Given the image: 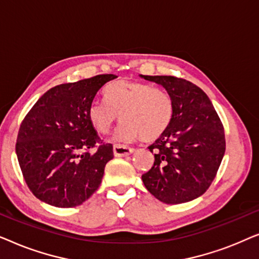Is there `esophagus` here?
<instances>
[{
    "label": "esophagus",
    "mask_w": 259,
    "mask_h": 259,
    "mask_svg": "<svg viewBox=\"0 0 259 259\" xmlns=\"http://www.w3.org/2000/svg\"><path fill=\"white\" fill-rule=\"evenodd\" d=\"M134 148L125 146V145L121 144H115L113 146V153H114L115 157H126V155H130L131 153H133Z\"/></svg>",
    "instance_id": "obj_1"
}]
</instances>
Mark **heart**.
<instances>
[{
    "mask_svg": "<svg viewBox=\"0 0 259 259\" xmlns=\"http://www.w3.org/2000/svg\"><path fill=\"white\" fill-rule=\"evenodd\" d=\"M107 102L93 101L88 108L92 126L107 134L120 119L118 138L123 141L143 139L153 143L171 125L175 106L167 92L139 81L119 80L106 88Z\"/></svg>",
    "mask_w": 259,
    "mask_h": 259,
    "instance_id": "obj_1",
    "label": "heart"
}]
</instances>
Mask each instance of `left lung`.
I'll return each instance as SVG.
<instances>
[{
  "label": "left lung",
  "mask_w": 259,
  "mask_h": 259,
  "mask_svg": "<svg viewBox=\"0 0 259 259\" xmlns=\"http://www.w3.org/2000/svg\"><path fill=\"white\" fill-rule=\"evenodd\" d=\"M167 91L175 106L171 125L152 144L154 164L141 176L148 192L165 204H182L205 193L225 153L224 127L210 99L190 81L140 75Z\"/></svg>",
  "instance_id": "8db88e82"
}]
</instances>
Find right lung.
I'll return each instance as SVG.
<instances>
[{
	"instance_id": "right-lung-1",
	"label": "right lung",
	"mask_w": 259,
	"mask_h": 259,
	"mask_svg": "<svg viewBox=\"0 0 259 259\" xmlns=\"http://www.w3.org/2000/svg\"><path fill=\"white\" fill-rule=\"evenodd\" d=\"M115 77L102 74L53 87L23 119L16 155L37 199L56 207H74L99 189L105 166L113 159V146L101 141L88 108L100 88ZM94 147L97 150L91 152Z\"/></svg>"
}]
</instances>
